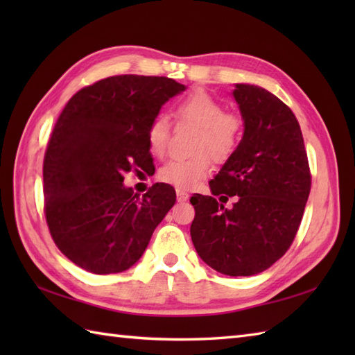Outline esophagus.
I'll return each instance as SVG.
<instances>
[{
    "label": "esophagus",
    "instance_id": "obj_1",
    "mask_svg": "<svg viewBox=\"0 0 355 355\" xmlns=\"http://www.w3.org/2000/svg\"><path fill=\"white\" fill-rule=\"evenodd\" d=\"M177 200H178L180 202L187 201V200H189V193L182 191V189H178V191H177Z\"/></svg>",
    "mask_w": 355,
    "mask_h": 355
}]
</instances>
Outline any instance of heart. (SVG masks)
Here are the masks:
<instances>
[{
	"label": "heart",
	"instance_id": "heart-1",
	"mask_svg": "<svg viewBox=\"0 0 355 355\" xmlns=\"http://www.w3.org/2000/svg\"><path fill=\"white\" fill-rule=\"evenodd\" d=\"M175 114L183 122L198 126L195 140V153H209L216 162L229 158L236 149L243 122L232 112H224L221 102L205 92H192L180 101ZM171 125L166 116H157L148 130V143L158 157L166 154L169 146ZM210 173V160L206 154L193 158H175L160 169V178L164 183L175 186L177 189L189 191Z\"/></svg>",
	"mask_w": 355,
	"mask_h": 355
}]
</instances>
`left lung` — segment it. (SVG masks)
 I'll list each match as a JSON object with an SVG mask.
<instances>
[{
	"mask_svg": "<svg viewBox=\"0 0 355 355\" xmlns=\"http://www.w3.org/2000/svg\"><path fill=\"white\" fill-rule=\"evenodd\" d=\"M233 99L244 134L210 182L212 195H193L191 236L209 267L227 276H253L288 250L310 195L302 131L296 116L266 88L236 84ZM220 200L235 196L225 209Z\"/></svg>",
	"mask_w": 355,
	"mask_h": 355,
	"instance_id": "left-lung-1",
	"label": "left lung"
}]
</instances>
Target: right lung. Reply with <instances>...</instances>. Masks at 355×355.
Wrapping results in <instances>:
<instances>
[{"mask_svg": "<svg viewBox=\"0 0 355 355\" xmlns=\"http://www.w3.org/2000/svg\"><path fill=\"white\" fill-rule=\"evenodd\" d=\"M186 87L169 78L112 76L82 88L59 116L44 158L45 218L59 250L94 275L137 262L175 205V191L155 183L140 198L123 184L132 168L153 162L148 130Z\"/></svg>", "mask_w": 355, "mask_h": 355, "instance_id": "right-lung-1", "label": "right lung"}]
</instances>
